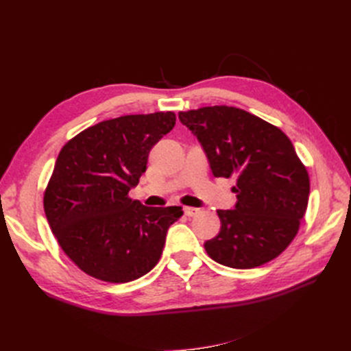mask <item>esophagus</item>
I'll use <instances>...</instances> for the list:
<instances>
[{"instance_id": "esophagus-1", "label": "esophagus", "mask_w": 351, "mask_h": 351, "mask_svg": "<svg viewBox=\"0 0 351 351\" xmlns=\"http://www.w3.org/2000/svg\"><path fill=\"white\" fill-rule=\"evenodd\" d=\"M199 208H193V206H185L184 208V213H185V215H187V217H195V215H197L199 214Z\"/></svg>"}]
</instances>
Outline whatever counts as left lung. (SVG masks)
Listing matches in <instances>:
<instances>
[{"label": "left lung", "instance_id": "obj_1", "mask_svg": "<svg viewBox=\"0 0 351 351\" xmlns=\"http://www.w3.org/2000/svg\"><path fill=\"white\" fill-rule=\"evenodd\" d=\"M215 178L237 176V204L219 210L220 232L205 243L215 263L255 268L279 256L299 232L309 200V176L291 140L247 111L204 107L180 113Z\"/></svg>", "mask_w": 351, "mask_h": 351}]
</instances>
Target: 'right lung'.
<instances>
[{"mask_svg": "<svg viewBox=\"0 0 351 351\" xmlns=\"http://www.w3.org/2000/svg\"><path fill=\"white\" fill-rule=\"evenodd\" d=\"M171 111L131 114L90 126L63 146L43 196L58 244L88 276L125 283L160 261L182 206H145L128 197L156 141L173 130Z\"/></svg>", "mask_w": 351, "mask_h": 351, "instance_id": "1", "label": "right lung"}]
</instances>
